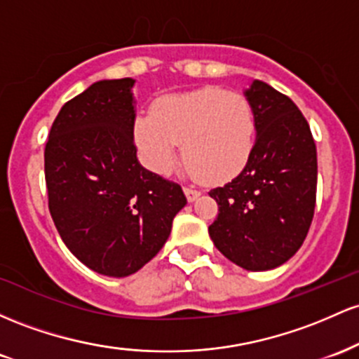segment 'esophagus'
<instances>
[{
  "label": "esophagus",
  "mask_w": 359,
  "mask_h": 359,
  "mask_svg": "<svg viewBox=\"0 0 359 359\" xmlns=\"http://www.w3.org/2000/svg\"><path fill=\"white\" fill-rule=\"evenodd\" d=\"M184 195H187L188 201H195L201 195V191L195 187H184Z\"/></svg>",
  "instance_id": "obj_1"
}]
</instances>
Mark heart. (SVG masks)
<instances>
[{
  "label": "heart",
  "instance_id": "obj_1",
  "mask_svg": "<svg viewBox=\"0 0 359 359\" xmlns=\"http://www.w3.org/2000/svg\"><path fill=\"white\" fill-rule=\"evenodd\" d=\"M255 114L244 96L220 88H203L166 96L152 116H140L135 139L149 166L168 171L183 144V161L212 183L232 180L252 154Z\"/></svg>",
  "mask_w": 359,
  "mask_h": 359
}]
</instances>
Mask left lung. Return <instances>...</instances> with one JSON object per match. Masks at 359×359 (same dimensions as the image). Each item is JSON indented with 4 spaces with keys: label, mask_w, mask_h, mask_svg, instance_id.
Returning <instances> with one entry per match:
<instances>
[{
    "label": "left lung",
    "mask_w": 359,
    "mask_h": 359,
    "mask_svg": "<svg viewBox=\"0 0 359 359\" xmlns=\"http://www.w3.org/2000/svg\"><path fill=\"white\" fill-rule=\"evenodd\" d=\"M256 142L243 171L208 195L219 213L208 227L213 244L237 266L273 269L304 244L316 210L317 151L295 103L263 81L245 91Z\"/></svg>",
    "instance_id": "obj_1"
}]
</instances>
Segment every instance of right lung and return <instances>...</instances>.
<instances>
[{"instance_id": "1", "label": "right lung", "mask_w": 359, "mask_h": 359, "mask_svg": "<svg viewBox=\"0 0 359 359\" xmlns=\"http://www.w3.org/2000/svg\"><path fill=\"white\" fill-rule=\"evenodd\" d=\"M132 86L130 78L98 81L64 103L43 151L60 239L93 271L115 278L158 255L187 205L178 183L137 161Z\"/></svg>"}]
</instances>
